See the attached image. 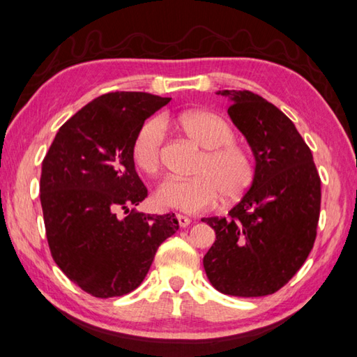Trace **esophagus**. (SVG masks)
Masks as SVG:
<instances>
[{
    "instance_id": "esophagus-1",
    "label": "esophagus",
    "mask_w": 357,
    "mask_h": 357,
    "mask_svg": "<svg viewBox=\"0 0 357 357\" xmlns=\"http://www.w3.org/2000/svg\"><path fill=\"white\" fill-rule=\"evenodd\" d=\"M176 220H178V225H179L181 227H187V226L190 225V222H192V220L188 218V216H185V215H181V213H178V215H176Z\"/></svg>"
}]
</instances>
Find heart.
Masks as SVG:
<instances>
[{"instance_id":"1","label":"heart","mask_w":357,"mask_h":357,"mask_svg":"<svg viewBox=\"0 0 357 357\" xmlns=\"http://www.w3.org/2000/svg\"><path fill=\"white\" fill-rule=\"evenodd\" d=\"M164 125H172L202 151L192 178H167L159 184L156 201L160 206L195 213L211 208L221 197L227 202L236 201L249 190L255 178L252 155L235 141V131L225 117L206 109L142 123L131 145L132 162L139 170L156 174L162 165Z\"/></svg>"}]
</instances>
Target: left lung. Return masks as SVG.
Wrapping results in <instances>:
<instances>
[{
  "label": "left lung",
  "instance_id": "obj_1",
  "mask_svg": "<svg viewBox=\"0 0 357 357\" xmlns=\"http://www.w3.org/2000/svg\"><path fill=\"white\" fill-rule=\"evenodd\" d=\"M255 156V178L227 216L202 218L216 240L204 255L208 280L222 294L261 297L288 283L317 235L320 176L310 146L280 109L250 91H218Z\"/></svg>",
  "mask_w": 357,
  "mask_h": 357
}]
</instances>
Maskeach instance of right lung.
<instances>
[{
    "mask_svg": "<svg viewBox=\"0 0 357 357\" xmlns=\"http://www.w3.org/2000/svg\"><path fill=\"white\" fill-rule=\"evenodd\" d=\"M170 100L136 91L97 97L61 125L43 159L40 201L51 255L94 297L135 291L179 227L174 213L135 208L149 190L132 162V139Z\"/></svg>",
    "mask_w": 357,
    "mask_h": 357,
    "instance_id": "obj_1",
    "label": "right lung"
}]
</instances>
